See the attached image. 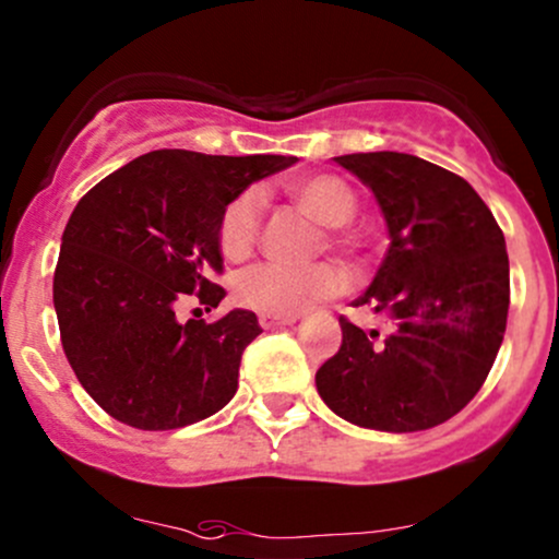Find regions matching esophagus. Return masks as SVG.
Masks as SVG:
<instances>
[{
	"mask_svg": "<svg viewBox=\"0 0 559 559\" xmlns=\"http://www.w3.org/2000/svg\"><path fill=\"white\" fill-rule=\"evenodd\" d=\"M297 316H289V313H260V324L262 329H275V326H289L295 324Z\"/></svg>",
	"mask_w": 559,
	"mask_h": 559,
	"instance_id": "1",
	"label": "esophagus"
}]
</instances>
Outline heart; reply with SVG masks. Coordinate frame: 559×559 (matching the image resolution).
I'll list each match as a JSON object with an SVG mask.
<instances>
[{
    "label": "heart",
    "instance_id": "b5f03b06",
    "mask_svg": "<svg viewBox=\"0 0 559 559\" xmlns=\"http://www.w3.org/2000/svg\"><path fill=\"white\" fill-rule=\"evenodd\" d=\"M289 195L305 214L319 225L332 227V238L345 243L340 227L350 225L356 216V195L343 179L329 174L302 176L289 181ZM264 195L260 187H246L225 205L219 219V249L230 260H243L257 243L262 225ZM345 273L337 264L319 262L310 267H286V264L262 262L243 270L235 278V299L243 308L260 313H295L308 302L337 295L345 289Z\"/></svg>",
    "mask_w": 559,
    "mask_h": 559
}]
</instances>
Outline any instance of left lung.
I'll return each mask as SVG.
<instances>
[{"label": "left lung", "instance_id": "8db88e82", "mask_svg": "<svg viewBox=\"0 0 559 559\" xmlns=\"http://www.w3.org/2000/svg\"><path fill=\"white\" fill-rule=\"evenodd\" d=\"M378 198L391 246L356 299L393 332L340 319L343 345L316 372L332 413L374 431H426L485 383L509 316V254L496 216L457 174L404 152L334 157Z\"/></svg>", "mask_w": 559, "mask_h": 559}]
</instances>
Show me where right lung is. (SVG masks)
<instances>
[{
	"mask_svg": "<svg viewBox=\"0 0 559 559\" xmlns=\"http://www.w3.org/2000/svg\"><path fill=\"white\" fill-rule=\"evenodd\" d=\"M284 155L155 150L117 168L78 203L61 238L52 305L61 345L93 402L141 431L219 413L240 356L262 332L251 310L205 324L176 319L185 295L216 308L225 289L219 219L251 181L295 166Z\"/></svg>",
	"mask_w": 559,
	"mask_h": 559,
	"instance_id": "obj_1",
	"label": "right lung"
}]
</instances>
